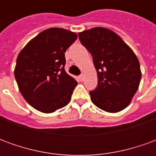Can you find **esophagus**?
Listing matches in <instances>:
<instances>
[{
  "label": "esophagus",
  "instance_id": "1",
  "mask_svg": "<svg viewBox=\"0 0 156 156\" xmlns=\"http://www.w3.org/2000/svg\"><path fill=\"white\" fill-rule=\"evenodd\" d=\"M79 79H80V81H83V79H84V76H83V74H81L79 76Z\"/></svg>",
  "mask_w": 156,
  "mask_h": 156
}]
</instances>
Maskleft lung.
<instances>
[{
  "label": "left lung",
  "mask_w": 156,
  "mask_h": 156,
  "mask_svg": "<svg viewBox=\"0 0 156 156\" xmlns=\"http://www.w3.org/2000/svg\"><path fill=\"white\" fill-rule=\"evenodd\" d=\"M78 37L91 53L98 75L97 88L89 92L92 102L108 113L124 109L140 82V65L136 55L109 29L94 27L79 32Z\"/></svg>",
  "instance_id": "1"
}]
</instances>
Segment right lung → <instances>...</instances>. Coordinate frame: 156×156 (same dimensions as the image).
Returning a JSON list of instances; mask_svg holds the SVG:
<instances>
[{
  "instance_id": "add662e5",
  "label": "right lung",
  "mask_w": 156,
  "mask_h": 156,
  "mask_svg": "<svg viewBox=\"0 0 156 156\" xmlns=\"http://www.w3.org/2000/svg\"><path fill=\"white\" fill-rule=\"evenodd\" d=\"M78 37L66 29L40 32L19 52L16 80L26 101L42 113H53L68 105L78 84L66 73L65 51Z\"/></svg>"
}]
</instances>
